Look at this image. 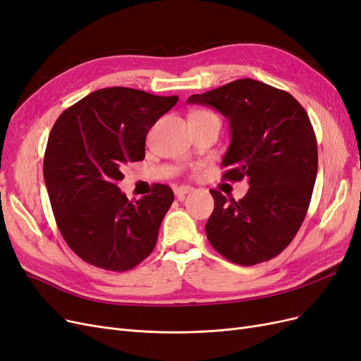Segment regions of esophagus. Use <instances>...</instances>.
I'll list each match as a JSON object with an SVG mask.
<instances>
[{"instance_id": "esophagus-1", "label": "esophagus", "mask_w": 361, "mask_h": 361, "mask_svg": "<svg viewBox=\"0 0 361 361\" xmlns=\"http://www.w3.org/2000/svg\"><path fill=\"white\" fill-rule=\"evenodd\" d=\"M190 191H192V188L188 187V185H180V187L174 188V194H176L178 199H183L185 194H188Z\"/></svg>"}]
</instances>
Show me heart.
Masks as SVG:
<instances>
[{
    "label": "heart",
    "instance_id": "1",
    "mask_svg": "<svg viewBox=\"0 0 361 361\" xmlns=\"http://www.w3.org/2000/svg\"><path fill=\"white\" fill-rule=\"evenodd\" d=\"M194 117H216V116L207 110H197L191 114V118H194Z\"/></svg>",
    "mask_w": 361,
    "mask_h": 361
}]
</instances>
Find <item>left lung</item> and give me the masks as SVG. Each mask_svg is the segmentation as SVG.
<instances>
[{"mask_svg":"<svg viewBox=\"0 0 361 361\" xmlns=\"http://www.w3.org/2000/svg\"><path fill=\"white\" fill-rule=\"evenodd\" d=\"M188 104L214 106L231 123L223 179H248L241 200L211 190L214 212L204 228L211 245L236 265L279 256L307 214L318 173L310 118L285 90L251 78L192 94Z\"/></svg>","mask_w":361,"mask_h":361,"instance_id":"1","label":"left lung"}]
</instances>
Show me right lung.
Masks as SVG:
<instances>
[{
    "instance_id": "1",
    "label": "right lung",
    "mask_w": 361,
    "mask_h": 361,
    "mask_svg": "<svg viewBox=\"0 0 361 361\" xmlns=\"http://www.w3.org/2000/svg\"><path fill=\"white\" fill-rule=\"evenodd\" d=\"M178 101L110 87L87 94L54 123L43 178L61 236L87 264L123 272L154 251L171 188L155 183L154 192L129 202L117 182L128 162L145 159L149 129Z\"/></svg>"
}]
</instances>
